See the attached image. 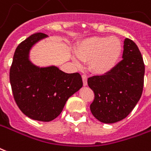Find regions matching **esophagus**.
Masks as SVG:
<instances>
[{
    "mask_svg": "<svg viewBox=\"0 0 151 151\" xmlns=\"http://www.w3.org/2000/svg\"><path fill=\"white\" fill-rule=\"evenodd\" d=\"M81 78H82L83 85H84V86H87V77H86V75H85V74H82V75H81Z\"/></svg>",
    "mask_w": 151,
    "mask_h": 151,
    "instance_id": "esophagus-1",
    "label": "esophagus"
}]
</instances>
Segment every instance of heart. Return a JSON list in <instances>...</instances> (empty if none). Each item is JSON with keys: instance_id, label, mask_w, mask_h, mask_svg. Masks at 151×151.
I'll return each mask as SVG.
<instances>
[{"instance_id": "heart-1", "label": "heart", "mask_w": 151, "mask_h": 151, "mask_svg": "<svg viewBox=\"0 0 151 151\" xmlns=\"http://www.w3.org/2000/svg\"><path fill=\"white\" fill-rule=\"evenodd\" d=\"M122 50V43L117 37H93L82 41L76 53L81 61H90V71L106 74L117 66Z\"/></svg>"}]
</instances>
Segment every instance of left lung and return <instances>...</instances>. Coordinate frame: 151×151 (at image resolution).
<instances>
[{"label":"left lung","mask_w":151,"mask_h":151,"mask_svg":"<svg viewBox=\"0 0 151 151\" xmlns=\"http://www.w3.org/2000/svg\"><path fill=\"white\" fill-rule=\"evenodd\" d=\"M122 58L110 72L90 77L87 81L94 93L91 113L104 123H114L127 118L142 93L143 59L137 45L129 38L124 41Z\"/></svg>","instance_id":"obj_1"}]
</instances>
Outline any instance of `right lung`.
Returning <instances> with one entry per match:
<instances>
[{"instance_id":"right-lung-1","label":"right lung","mask_w":151,"mask_h":151,"mask_svg":"<svg viewBox=\"0 0 151 151\" xmlns=\"http://www.w3.org/2000/svg\"><path fill=\"white\" fill-rule=\"evenodd\" d=\"M46 37L37 33L20 43L9 71L13 98L19 109L29 118L41 122L55 119L68 98L83 85L78 73H66L56 66L40 68L30 62V49Z\"/></svg>"}]
</instances>
